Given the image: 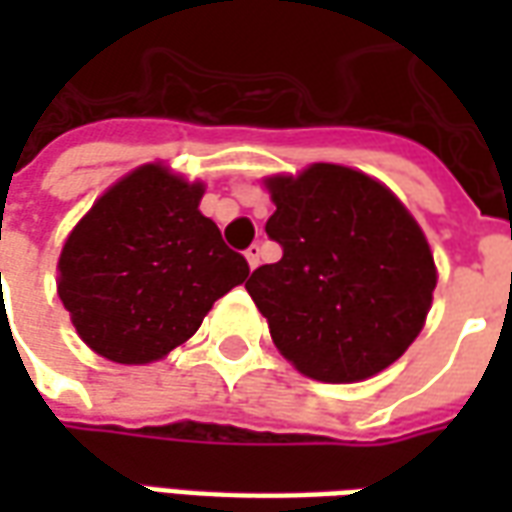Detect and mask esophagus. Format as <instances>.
Masks as SVG:
<instances>
[{
  "mask_svg": "<svg viewBox=\"0 0 512 512\" xmlns=\"http://www.w3.org/2000/svg\"><path fill=\"white\" fill-rule=\"evenodd\" d=\"M244 255H246V263H249V268L255 271V268L260 266V244H252V246H249V249H246Z\"/></svg>",
  "mask_w": 512,
  "mask_h": 512,
  "instance_id": "1",
  "label": "esophagus"
}]
</instances>
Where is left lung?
Wrapping results in <instances>:
<instances>
[{"label": "left lung", "mask_w": 512, "mask_h": 512, "mask_svg": "<svg viewBox=\"0 0 512 512\" xmlns=\"http://www.w3.org/2000/svg\"><path fill=\"white\" fill-rule=\"evenodd\" d=\"M282 260L252 271L249 296L299 373L326 384L376 376L406 354L433 301L436 266L414 216L365 172L312 164L266 180Z\"/></svg>", "instance_id": "8db88e82"}]
</instances>
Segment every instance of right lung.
<instances>
[{
	"label": "right lung",
	"instance_id": "right-lung-1",
	"mask_svg": "<svg viewBox=\"0 0 512 512\" xmlns=\"http://www.w3.org/2000/svg\"><path fill=\"white\" fill-rule=\"evenodd\" d=\"M202 191V183L145 164L73 227L57 293L95 354L120 365L156 362L249 277L244 255L200 213Z\"/></svg>",
	"mask_w": 512,
	"mask_h": 512
}]
</instances>
